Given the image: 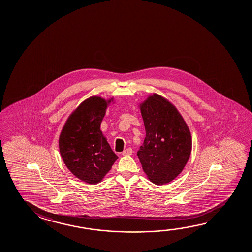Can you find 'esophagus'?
Segmentation results:
<instances>
[{
  "label": "esophagus",
  "instance_id": "obj_1",
  "mask_svg": "<svg viewBox=\"0 0 252 252\" xmlns=\"http://www.w3.org/2000/svg\"><path fill=\"white\" fill-rule=\"evenodd\" d=\"M132 149L131 148H127V149H125L124 151L122 152L123 156H130L132 155Z\"/></svg>",
  "mask_w": 252,
  "mask_h": 252
}]
</instances>
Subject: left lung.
Masks as SVG:
<instances>
[{"label": "left lung", "instance_id": "1", "mask_svg": "<svg viewBox=\"0 0 252 252\" xmlns=\"http://www.w3.org/2000/svg\"><path fill=\"white\" fill-rule=\"evenodd\" d=\"M140 109L146 137L137 156L150 181L168 184L181 173L190 158V130L178 109L158 94L149 95Z\"/></svg>", "mask_w": 252, "mask_h": 252}]
</instances>
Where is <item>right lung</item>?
Masks as SVG:
<instances>
[{
	"label": "right lung",
	"instance_id": "1",
	"mask_svg": "<svg viewBox=\"0 0 252 252\" xmlns=\"http://www.w3.org/2000/svg\"><path fill=\"white\" fill-rule=\"evenodd\" d=\"M105 100L91 96L71 113L59 138V149L67 169L80 180L96 185L119 158L100 130L108 105Z\"/></svg>",
	"mask_w": 252,
	"mask_h": 252
}]
</instances>
